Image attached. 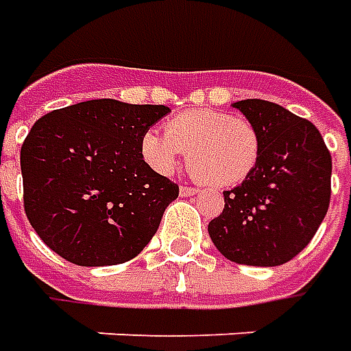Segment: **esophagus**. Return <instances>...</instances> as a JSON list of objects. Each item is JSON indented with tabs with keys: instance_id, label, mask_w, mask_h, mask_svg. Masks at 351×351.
<instances>
[{
	"instance_id": "obj_1",
	"label": "esophagus",
	"mask_w": 351,
	"mask_h": 351,
	"mask_svg": "<svg viewBox=\"0 0 351 351\" xmlns=\"http://www.w3.org/2000/svg\"><path fill=\"white\" fill-rule=\"evenodd\" d=\"M197 192H199V190H195V188L180 186V195H182V197H190V195H195Z\"/></svg>"
}]
</instances>
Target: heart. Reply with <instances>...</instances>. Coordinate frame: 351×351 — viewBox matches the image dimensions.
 <instances>
[{"label": "heart", "mask_w": 351, "mask_h": 351, "mask_svg": "<svg viewBox=\"0 0 351 351\" xmlns=\"http://www.w3.org/2000/svg\"><path fill=\"white\" fill-rule=\"evenodd\" d=\"M186 152L188 165L201 180L232 188L251 175L261 158V133L249 119L224 110L197 108L176 114L165 134H142V159L159 175H171Z\"/></svg>", "instance_id": "1"}]
</instances>
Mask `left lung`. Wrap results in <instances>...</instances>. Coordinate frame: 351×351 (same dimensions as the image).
<instances>
[{"instance_id":"left-lung-1","label":"left lung","mask_w":351,"mask_h":351,"mask_svg":"<svg viewBox=\"0 0 351 351\" xmlns=\"http://www.w3.org/2000/svg\"><path fill=\"white\" fill-rule=\"evenodd\" d=\"M261 133L251 175L224 192L222 215L209 235L228 261L281 266L312 241L327 215L332 161L315 125L261 99L232 104Z\"/></svg>"}]
</instances>
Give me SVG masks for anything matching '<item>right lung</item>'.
<instances>
[{"instance_id": "1", "label": "right lung", "mask_w": 351, "mask_h": 351, "mask_svg": "<svg viewBox=\"0 0 351 351\" xmlns=\"http://www.w3.org/2000/svg\"><path fill=\"white\" fill-rule=\"evenodd\" d=\"M171 112L114 99L39 117L21 148L24 210L49 249L77 266L134 258L178 186L142 159V134Z\"/></svg>"}]
</instances>
